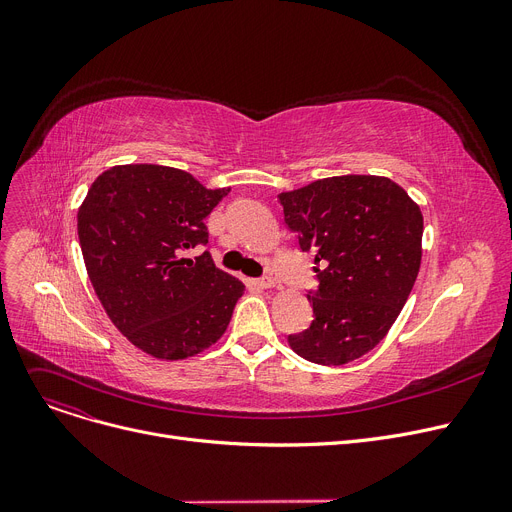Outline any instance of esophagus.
<instances>
[{
  "label": "esophagus",
  "mask_w": 512,
  "mask_h": 512,
  "mask_svg": "<svg viewBox=\"0 0 512 512\" xmlns=\"http://www.w3.org/2000/svg\"><path fill=\"white\" fill-rule=\"evenodd\" d=\"M251 284H253L255 288H272L276 282H274V278H272V276H261V278L251 280Z\"/></svg>",
  "instance_id": "34e87169"
}]
</instances>
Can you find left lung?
<instances>
[{"label": "left lung", "mask_w": 512, "mask_h": 512, "mask_svg": "<svg viewBox=\"0 0 512 512\" xmlns=\"http://www.w3.org/2000/svg\"><path fill=\"white\" fill-rule=\"evenodd\" d=\"M299 249L313 253V321L288 344L317 365L351 363L378 344L413 290L421 263L419 207L390 178L334 176L278 195Z\"/></svg>", "instance_id": "left-lung-1"}]
</instances>
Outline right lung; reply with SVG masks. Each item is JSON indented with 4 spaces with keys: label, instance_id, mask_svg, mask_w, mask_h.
Instances as JSON below:
<instances>
[{
    "label": "right lung",
    "instance_id": "1",
    "mask_svg": "<svg viewBox=\"0 0 512 512\" xmlns=\"http://www.w3.org/2000/svg\"><path fill=\"white\" fill-rule=\"evenodd\" d=\"M230 188L209 191L191 174L134 164L105 170L78 209L89 280L114 326L143 353L178 361L226 332L240 280L205 251V218Z\"/></svg>",
    "mask_w": 512,
    "mask_h": 512
}]
</instances>
